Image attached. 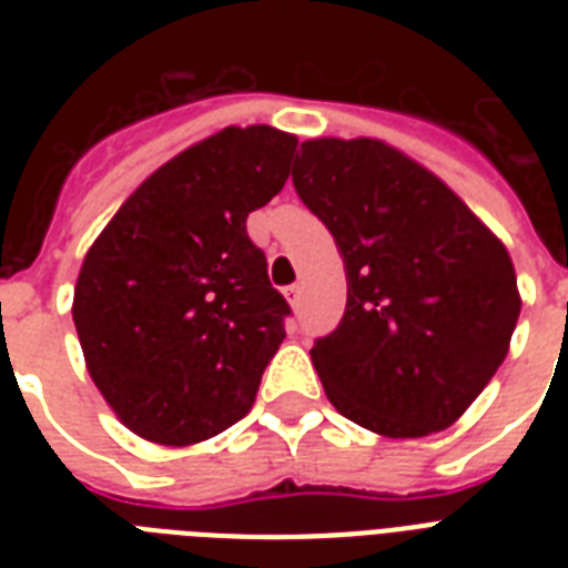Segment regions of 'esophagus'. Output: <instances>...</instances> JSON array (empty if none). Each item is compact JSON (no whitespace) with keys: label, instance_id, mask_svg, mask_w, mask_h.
<instances>
[{"label":"esophagus","instance_id":"esophagus-1","mask_svg":"<svg viewBox=\"0 0 568 568\" xmlns=\"http://www.w3.org/2000/svg\"><path fill=\"white\" fill-rule=\"evenodd\" d=\"M285 297L292 303V310H297V306H301V285H288V288H285Z\"/></svg>","mask_w":568,"mask_h":568}]
</instances>
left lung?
I'll list each match as a JSON object with an SVG mask.
<instances>
[{
	"label": "left lung",
	"instance_id": "1",
	"mask_svg": "<svg viewBox=\"0 0 568 568\" xmlns=\"http://www.w3.org/2000/svg\"><path fill=\"white\" fill-rule=\"evenodd\" d=\"M292 180L345 258V318L312 347L329 404L418 439L475 404L521 297L501 239L424 164L377 138L303 141Z\"/></svg>",
	"mask_w": 568,
	"mask_h": 568
}]
</instances>
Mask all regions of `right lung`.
Instances as JSON below:
<instances>
[{"instance_id":"add662e5","label":"right lung","mask_w":568,"mask_h":568,"mask_svg":"<svg viewBox=\"0 0 568 568\" xmlns=\"http://www.w3.org/2000/svg\"><path fill=\"white\" fill-rule=\"evenodd\" d=\"M297 138L226 126L150 173L97 235L73 292L88 374L141 439L185 448L250 413L285 338L247 214L283 191Z\"/></svg>"}]
</instances>
